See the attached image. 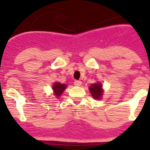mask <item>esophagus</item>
<instances>
[{"instance_id": "obj_1", "label": "esophagus", "mask_w": 150, "mask_h": 150, "mask_svg": "<svg viewBox=\"0 0 150 150\" xmlns=\"http://www.w3.org/2000/svg\"><path fill=\"white\" fill-rule=\"evenodd\" d=\"M74 85H75V86H81V85H82V82H81V81H79V80H75V82H74Z\"/></svg>"}]
</instances>
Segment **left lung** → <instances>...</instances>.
<instances>
[{
    "label": "left lung",
    "instance_id": "1",
    "mask_svg": "<svg viewBox=\"0 0 150 150\" xmlns=\"http://www.w3.org/2000/svg\"><path fill=\"white\" fill-rule=\"evenodd\" d=\"M89 90L91 92L92 96H93L94 99H100L103 94L102 85L100 83H95L90 86Z\"/></svg>",
    "mask_w": 150,
    "mask_h": 150
}]
</instances>
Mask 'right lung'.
I'll use <instances>...</instances> for the list:
<instances>
[{"instance_id": "obj_1", "label": "right lung", "mask_w": 150, "mask_h": 150, "mask_svg": "<svg viewBox=\"0 0 150 150\" xmlns=\"http://www.w3.org/2000/svg\"><path fill=\"white\" fill-rule=\"evenodd\" d=\"M66 89V86L64 84H61L59 82H56L54 83V85L53 86V89L54 91V94L56 95L57 97L59 96H61V93H63L64 90Z\"/></svg>"}]
</instances>
